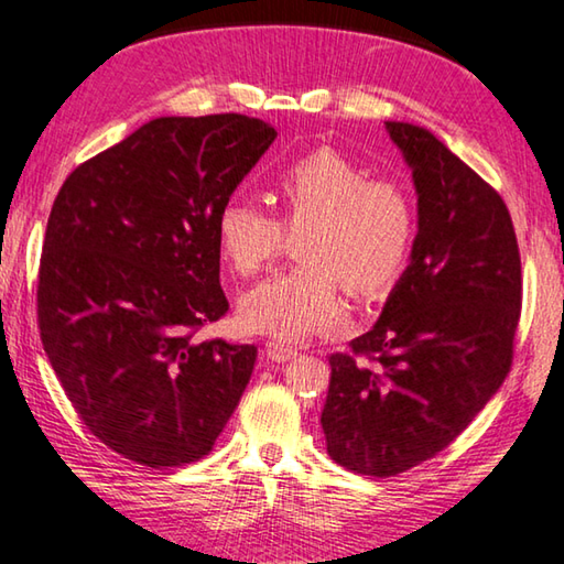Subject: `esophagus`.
<instances>
[{"label": "esophagus", "mask_w": 564, "mask_h": 564, "mask_svg": "<svg viewBox=\"0 0 564 564\" xmlns=\"http://www.w3.org/2000/svg\"><path fill=\"white\" fill-rule=\"evenodd\" d=\"M263 352H265V358H269V360L285 362V360H293L295 356H299V348L285 346V343H279V340H269L263 346Z\"/></svg>", "instance_id": "esophagus-1"}]
</instances>
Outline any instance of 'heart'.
Returning <instances> with one entry per match:
<instances>
[{
    "label": "heart",
    "mask_w": 564,
    "mask_h": 564,
    "mask_svg": "<svg viewBox=\"0 0 564 564\" xmlns=\"http://www.w3.org/2000/svg\"><path fill=\"white\" fill-rule=\"evenodd\" d=\"M368 176L358 161L323 147L275 176L271 196L279 221L241 198L218 208L216 246L236 275H253L273 261L285 231L301 234L295 259L303 263L238 299L241 328L285 343L305 340L346 318L343 283L360 299L393 289L413 253L415 204L400 181Z\"/></svg>",
    "instance_id": "obj_1"
}]
</instances>
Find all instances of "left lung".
Listing matches in <instances>:
<instances>
[{
  "mask_svg": "<svg viewBox=\"0 0 564 564\" xmlns=\"http://www.w3.org/2000/svg\"><path fill=\"white\" fill-rule=\"evenodd\" d=\"M413 171L417 234L376 326L330 356L328 455L388 477L441 453L498 393L512 362L522 279L498 191L433 131L386 121Z\"/></svg>",
  "mask_w": 564,
  "mask_h": 564,
  "instance_id": "8db88e82",
  "label": "left lung"
}]
</instances>
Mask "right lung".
Here are the masks:
<instances>
[{"label":"right lung","instance_id":"1","mask_svg":"<svg viewBox=\"0 0 564 564\" xmlns=\"http://www.w3.org/2000/svg\"><path fill=\"white\" fill-rule=\"evenodd\" d=\"M275 129L243 113L159 117L56 194L36 289L42 343L84 425L149 467L212 451L256 346L194 340L228 311L216 214Z\"/></svg>","mask_w":564,"mask_h":564}]
</instances>
